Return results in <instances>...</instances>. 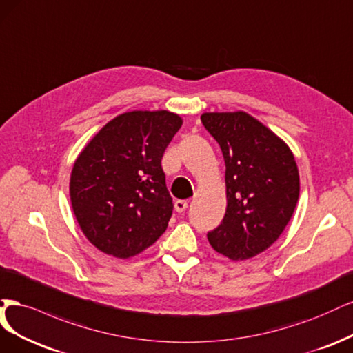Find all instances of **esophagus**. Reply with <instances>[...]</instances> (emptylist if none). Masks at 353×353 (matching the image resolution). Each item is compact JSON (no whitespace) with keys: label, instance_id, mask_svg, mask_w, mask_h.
Returning a JSON list of instances; mask_svg holds the SVG:
<instances>
[{"label":"esophagus","instance_id":"1","mask_svg":"<svg viewBox=\"0 0 353 353\" xmlns=\"http://www.w3.org/2000/svg\"><path fill=\"white\" fill-rule=\"evenodd\" d=\"M186 208H188V201L179 199V201L174 202V210H176L177 212H183V211H186Z\"/></svg>","mask_w":353,"mask_h":353}]
</instances>
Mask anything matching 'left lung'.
Segmentation results:
<instances>
[{
  "label": "left lung",
  "instance_id": "obj_1",
  "mask_svg": "<svg viewBox=\"0 0 353 353\" xmlns=\"http://www.w3.org/2000/svg\"><path fill=\"white\" fill-rule=\"evenodd\" d=\"M225 164L223 223L207 234L214 251L249 259L274 243L299 198V172L289 145L245 111L203 112Z\"/></svg>",
  "mask_w": 353,
  "mask_h": 353
}]
</instances>
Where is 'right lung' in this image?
Masks as SVG:
<instances>
[{
    "label": "right lung",
    "mask_w": 353,
    "mask_h": 353,
    "mask_svg": "<svg viewBox=\"0 0 353 353\" xmlns=\"http://www.w3.org/2000/svg\"><path fill=\"white\" fill-rule=\"evenodd\" d=\"M181 123L167 110L123 112L77 155L69 186L72 208L101 252L126 259L165 232L173 199L161 158Z\"/></svg>",
    "instance_id": "obj_1"
}]
</instances>
